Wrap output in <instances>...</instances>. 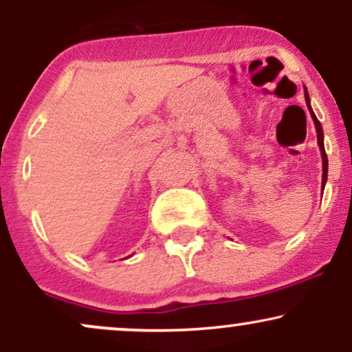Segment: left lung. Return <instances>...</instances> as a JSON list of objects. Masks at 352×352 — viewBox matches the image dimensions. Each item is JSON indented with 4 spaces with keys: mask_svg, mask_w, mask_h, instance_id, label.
I'll return each mask as SVG.
<instances>
[{
    "mask_svg": "<svg viewBox=\"0 0 352 352\" xmlns=\"http://www.w3.org/2000/svg\"><path fill=\"white\" fill-rule=\"evenodd\" d=\"M305 89H306V87H305ZM305 98H306V106H308V109H309V114H311V117H313L314 125H316L318 145H319V151H321V157H322V182H321V185H322V187H324V185H326V180H328V157H326L324 142H322V137H324V134H322V127H321V124H319L318 117L314 116L313 109H311V106H309V96H308V91H305Z\"/></svg>",
    "mask_w": 352,
    "mask_h": 352,
    "instance_id": "left-lung-1",
    "label": "left lung"
}]
</instances>
